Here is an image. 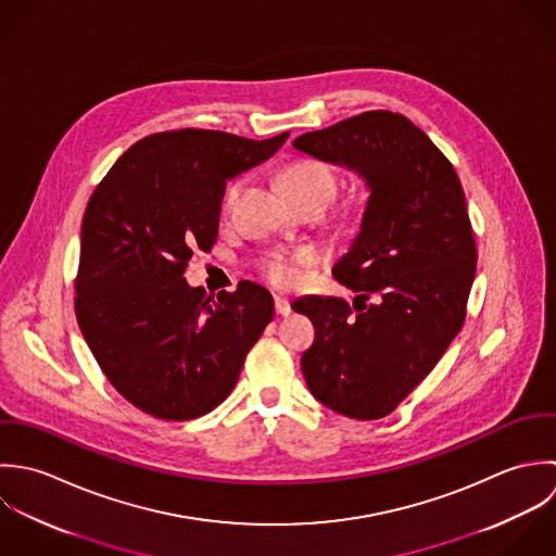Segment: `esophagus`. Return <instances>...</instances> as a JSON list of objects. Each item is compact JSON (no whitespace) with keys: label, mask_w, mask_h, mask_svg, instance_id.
<instances>
[{"label":"esophagus","mask_w":556,"mask_h":556,"mask_svg":"<svg viewBox=\"0 0 556 556\" xmlns=\"http://www.w3.org/2000/svg\"><path fill=\"white\" fill-rule=\"evenodd\" d=\"M275 309L279 316H290V312H292L290 301L286 296H275Z\"/></svg>","instance_id":"obj_1"}]
</instances>
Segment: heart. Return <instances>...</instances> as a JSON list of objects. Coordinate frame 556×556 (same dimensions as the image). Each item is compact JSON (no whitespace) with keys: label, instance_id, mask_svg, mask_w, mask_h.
<instances>
[{"label":"heart","instance_id":"heart-1","mask_svg":"<svg viewBox=\"0 0 556 556\" xmlns=\"http://www.w3.org/2000/svg\"><path fill=\"white\" fill-rule=\"evenodd\" d=\"M281 185L299 206H305V204L327 206L333 202L334 193H337V174H334L333 167L325 161L299 159L281 172ZM240 187H242V180H236L225 189L222 204L223 215L231 213L236 198L240 193ZM318 262H320V255L314 249H301L294 253L277 251L266 260L264 273L275 286L288 288L301 279L303 268L314 266Z\"/></svg>","mask_w":556,"mask_h":556}]
</instances>
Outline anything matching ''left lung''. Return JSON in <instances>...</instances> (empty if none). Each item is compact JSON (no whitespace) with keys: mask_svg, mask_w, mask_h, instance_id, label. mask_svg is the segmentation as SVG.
Instances as JSON below:
<instances>
[{"mask_svg":"<svg viewBox=\"0 0 556 556\" xmlns=\"http://www.w3.org/2000/svg\"><path fill=\"white\" fill-rule=\"evenodd\" d=\"M292 146L354 169L369 187L361 231L333 268L356 292L352 307L334 296L292 303L316 329L301 367L314 397L334 413L382 419L464 325L477 270L464 189L448 159L402 113H361Z\"/></svg>","mask_w":556,"mask_h":556,"instance_id":"8db88e82","label":"left lung"}]
</instances>
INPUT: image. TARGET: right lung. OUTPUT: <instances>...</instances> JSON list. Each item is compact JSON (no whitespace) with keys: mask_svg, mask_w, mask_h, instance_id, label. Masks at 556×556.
<instances>
[{"mask_svg":"<svg viewBox=\"0 0 556 556\" xmlns=\"http://www.w3.org/2000/svg\"><path fill=\"white\" fill-rule=\"evenodd\" d=\"M178 128L132 143L94 189L84 223L75 314L115 391L139 410L187 421L231 393L273 320L266 288L208 296L187 283L193 249L211 251L229 178L288 139Z\"/></svg>","mask_w":556,"mask_h":556,"instance_id":"add662e5","label":"right lung"}]
</instances>
